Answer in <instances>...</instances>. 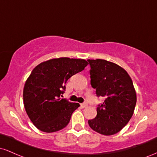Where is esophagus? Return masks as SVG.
<instances>
[{
  "label": "esophagus",
  "mask_w": 157,
  "mask_h": 157,
  "mask_svg": "<svg viewBox=\"0 0 157 157\" xmlns=\"http://www.w3.org/2000/svg\"><path fill=\"white\" fill-rule=\"evenodd\" d=\"M87 105H88V104L86 103V102H85V103L80 104V106H81V108H82V109H84V108L87 107Z\"/></svg>",
  "instance_id": "1"
}]
</instances>
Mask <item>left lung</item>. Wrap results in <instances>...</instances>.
Wrapping results in <instances>:
<instances>
[{"mask_svg": "<svg viewBox=\"0 0 157 157\" xmlns=\"http://www.w3.org/2000/svg\"><path fill=\"white\" fill-rule=\"evenodd\" d=\"M91 70V85L97 97H104L97 107V116L89 120L96 132L113 135L127 125L136 103V91L128 74L117 64L102 59L87 60Z\"/></svg>", "mask_w": 157, "mask_h": 157, "instance_id": "obj_1", "label": "left lung"}]
</instances>
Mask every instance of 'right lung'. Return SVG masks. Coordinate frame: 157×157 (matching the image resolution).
<instances>
[{
    "label": "right lung",
    "instance_id": "1",
    "mask_svg": "<svg viewBox=\"0 0 157 157\" xmlns=\"http://www.w3.org/2000/svg\"><path fill=\"white\" fill-rule=\"evenodd\" d=\"M88 65L83 59L60 57L37 65L23 88V104L32 123L44 132L58 131L68 125L80 104L61 99L67 80Z\"/></svg>",
    "mask_w": 157,
    "mask_h": 157
}]
</instances>
